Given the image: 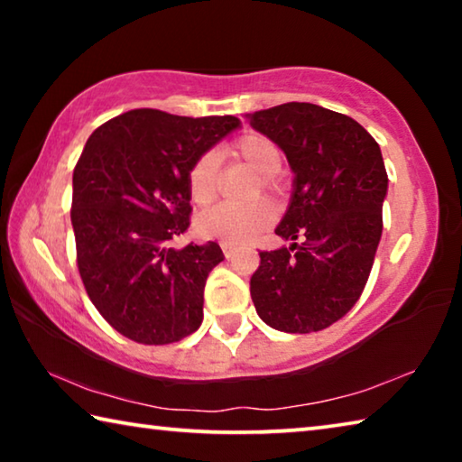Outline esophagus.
Listing matches in <instances>:
<instances>
[{"instance_id":"34e87169","label":"esophagus","mask_w":462,"mask_h":462,"mask_svg":"<svg viewBox=\"0 0 462 462\" xmlns=\"http://www.w3.org/2000/svg\"><path fill=\"white\" fill-rule=\"evenodd\" d=\"M222 250H224V256H226V259H232L234 253H236V248L230 246V245H224V242H222Z\"/></svg>"}]
</instances>
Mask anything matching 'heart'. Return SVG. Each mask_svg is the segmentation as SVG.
<instances>
[{"instance_id":"obj_1","label":"heart","mask_w":462,"mask_h":462,"mask_svg":"<svg viewBox=\"0 0 462 462\" xmlns=\"http://www.w3.org/2000/svg\"><path fill=\"white\" fill-rule=\"evenodd\" d=\"M230 154L261 175V187L267 193L277 191L275 173L283 165L279 144L259 132H248L232 144ZM191 199L198 206L212 203L217 193V154L206 152L193 162L187 175ZM273 208L267 201H254L242 208L216 206L195 217V230L203 238L220 240L224 245L242 246L254 240L273 222Z\"/></svg>"}]
</instances>
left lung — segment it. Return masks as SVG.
I'll return each mask as SVG.
<instances>
[{
    "mask_svg": "<svg viewBox=\"0 0 462 462\" xmlns=\"http://www.w3.org/2000/svg\"><path fill=\"white\" fill-rule=\"evenodd\" d=\"M275 140L293 171V191L271 253L250 279L256 314L279 332L324 330L355 306L371 275L383 232L387 171L361 124L316 104L246 114Z\"/></svg>",
    "mask_w": 462,
    "mask_h": 462,
    "instance_id": "obj_1",
    "label": "left lung"
}]
</instances>
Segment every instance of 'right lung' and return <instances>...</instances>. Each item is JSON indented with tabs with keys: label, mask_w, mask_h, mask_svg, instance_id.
<instances>
[{
	"label": "right lung",
	"mask_w": 462,
	"mask_h": 462,
	"mask_svg": "<svg viewBox=\"0 0 462 462\" xmlns=\"http://www.w3.org/2000/svg\"><path fill=\"white\" fill-rule=\"evenodd\" d=\"M240 128L234 116L132 109L99 126L73 171L77 267L106 322L140 344H171L203 319V287L224 261L216 242L171 246L189 228L187 175Z\"/></svg>",
	"instance_id": "add662e5"
}]
</instances>
